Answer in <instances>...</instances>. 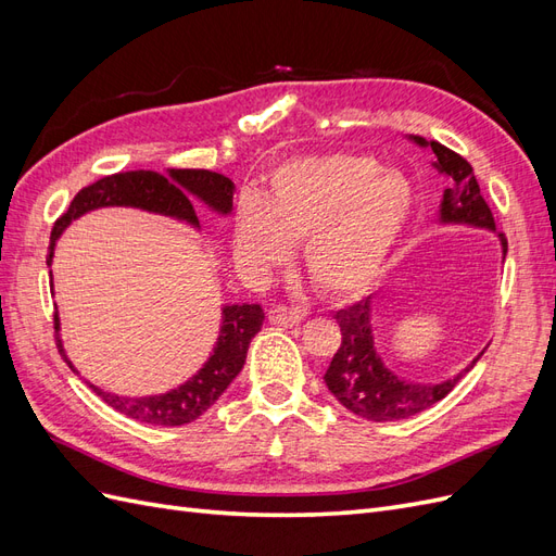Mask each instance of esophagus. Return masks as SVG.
<instances>
[{"mask_svg": "<svg viewBox=\"0 0 556 556\" xmlns=\"http://www.w3.org/2000/svg\"><path fill=\"white\" fill-rule=\"evenodd\" d=\"M301 319H304V313L288 308V306H271L268 308V323L276 327H296Z\"/></svg>", "mask_w": 556, "mask_h": 556, "instance_id": "34e87169", "label": "esophagus"}]
</instances>
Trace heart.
Wrapping results in <instances>:
<instances>
[{
	"label": "heart",
	"instance_id": "obj_1",
	"mask_svg": "<svg viewBox=\"0 0 556 556\" xmlns=\"http://www.w3.org/2000/svg\"><path fill=\"white\" fill-rule=\"evenodd\" d=\"M417 190L371 155L317 153L278 164L264 194H248L233 225V250L255 274L290 260L304 241V266L331 296L364 290L392 260L415 220Z\"/></svg>",
	"mask_w": 556,
	"mask_h": 556
}]
</instances>
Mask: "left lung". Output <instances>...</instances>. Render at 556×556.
I'll return each mask as SVG.
<instances>
[{"label":"left lung","instance_id":"obj_1","mask_svg":"<svg viewBox=\"0 0 556 556\" xmlns=\"http://www.w3.org/2000/svg\"><path fill=\"white\" fill-rule=\"evenodd\" d=\"M408 139L419 148H429L435 155V172L450 180V188L443 192L439 208V223L494 231L501 241L503 260H506L508 241L503 233L496 231L494 215L480 194L473 166L439 141H427L422 137ZM333 317L341 327L343 341L327 368L325 382L343 408L371 419V422H394V419H406L431 408L433 403L445 399L454 390V384L484 355L482 350L473 362L452 378L435 382H413L399 378L392 368L384 366L382 357L378 355L371 325V296L339 311Z\"/></svg>","mask_w":556,"mask_h":556}]
</instances>
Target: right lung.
Segmentation results:
<instances>
[{"label": "right lung", "mask_w": 556, "mask_h": 556, "mask_svg": "<svg viewBox=\"0 0 556 556\" xmlns=\"http://www.w3.org/2000/svg\"><path fill=\"white\" fill-rule=\"evenodd\" d=\"M192 199H199L217 215L231 213L233 199V182L215 172L206 169H169L166 176L155 172H125L113 174L102 180H97L88 188H83L70 211H66L50 231L48 245V266L55 255V243L62 237V231L70 227L80 215H86L94 208L106 206H134L157 215L174 217L185 225L199 229V217L194 213ZM264 311L260 304H227L223 306V325L220 336H217L215 348L206 364L199 371L178 384L176 390L153 396H121L113 392H104L102 387H92L97 396H102L109 406L117 413H123L131 419H139L146 425L155 427H180L194 422L199 415H204L213 403L220 399L229 382L241 374L245 364V355L250 341L262 329ZM55 341L60 355L70 364L74 374H78L72 359L66 357L62 339H60V317L55 313Z\"/></svg>", "instance_id": "right-lung-1"}]
</instances>
